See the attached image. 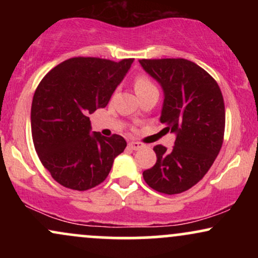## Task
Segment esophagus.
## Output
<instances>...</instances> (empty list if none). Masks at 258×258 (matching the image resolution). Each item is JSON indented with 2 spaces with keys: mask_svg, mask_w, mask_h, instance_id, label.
<instances>
[{
  "mask_svg": "<svg viewBox=\"0 0 258 258\" xmlns=\"http://www.w3.org/2000/svg\"><path fill=\"white\" fill-rule=\"evenodd\" d=\"M128 146L133 150H138V149H141V148H143L144 144L143 143H139V142H130Z\"/></svg>",
  "mask_w": 258,
  "mask_h": 258,
  "instance_id": "34e87169",
  "label": "esophagus"
}]
</instances>
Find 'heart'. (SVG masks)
Wrapping results in <instances>:
<instances>
[{
  "instance_id": "b5f03b06",
  "label": "heart",
  "mask_w": 258,
  "mask_h": 258,
  "mask_svg": "<svg viewBox=\"0 0 258 258\" xmlns=\"http://www.w3.org/2000/svg\"><path fill=\"white\" fill-rule=\"evenodd\" d=\"M135 88H136V92H137V94L144 93V92L152 91V90H156L155 85L153 84L152 80L148 78L147 75H144V74H141V75H138L137 78H136Z\"/></svg>"
}]
</instances>
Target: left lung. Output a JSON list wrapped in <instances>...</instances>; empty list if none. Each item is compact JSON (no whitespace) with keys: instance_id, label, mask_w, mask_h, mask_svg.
<instances>
[{"instance_id":"1","label":"left lung","mask_w":258,"mask_h":258,"mask_svg":"<svg viewBox=\"0 0 258 258\" xmlns=\"http://www.w3.org/2000/svg\"><path fill=\"white\" fill-rule=\"evenodd\" d=\"M139 63L161 85L165 99L160 121L176 133L172 149L154 147L158 159L143 178L159 193H183L203 179L220 153L226 126L223 96L216 80L190 60L142 59Z\"/></svg>"}]
</instances>
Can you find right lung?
I'll use <instances>...</instances> for the list:
<instances>
[{
  "mask_svg": "<svg viewBox=\"0 0 258 258\" xmlns=\"http://www.w3.org/2000/svg\"><path fill=\"white\" fill-rule=\"evenodd\" d=\"M132 63V58H70L38 84L31 104L32 141L44 168L65 188L82 191L104 182L125 150L119 135H90L88 114L108 105Z\"/></svg>",
  "mask_w": 258,
  "mask_h": 258,
  "instance_id": "right-lung-1",
  "label": "right lung"
}]
</instances>
